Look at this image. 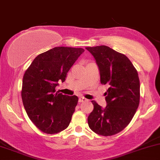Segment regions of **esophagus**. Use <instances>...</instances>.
<instances>
[{
    "label": "esophagus",
    "mask_w": 160,
    "mask_h": 160,
    "mask_svg": "<svg viewBox=\"0 0 160 160\" xmlns=\"http://www.w3.org/2000/svg\"><path fill=\"white\" fill-rule=\"evenodd\" d=\"M86 101L87 99L85 98L84 97H80L79 99H78V101H79V102H84V101Z\"/></svg>",
    "instance_id": "1"
}]
</instances>
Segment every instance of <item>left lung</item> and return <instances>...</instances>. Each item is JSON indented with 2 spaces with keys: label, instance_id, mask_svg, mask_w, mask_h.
Wrapping results in <instances>:
<instances>
[{
  "label": "left lung",
  "instance_id": "obj_1",
  "mask_svg": "<svg viewBox=\"0 0 160 160\" xmlns=\"http://www.w3.org/2000/svg\"><path fill=\"white\" fill-rule=\"evenodd\" d=\"M99 68L101 83L109 85L105 93L107 106L92 101L94 109L88 118L92 131L112 136L126 128L140 103V79L137 69L125 55L107 46L86 47Z\"/></svg>",
  "mask_w": 160,
  "mask_h": 160
}]
</instances>
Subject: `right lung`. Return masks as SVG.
Here are the masks:
<instances>
[{
    "label": "right lung",
    "mask_w": 160,
    "mask_h": 160,
    "mask_svg": "<svg viewBox=\"0 0 160 160\" xmlns=\"http://www.w3.org/2000/svg\"><path fill=\"white\" fill-rule=\"evenodd\" d=\"M82 48L55 47L38 55L25 72L21 97L27 115L43 133H59L69 125L77 96L56 92L58 82L66 75L80 55Z\"/></svg>",
    "instance_id": "1"
}]
</instances>
